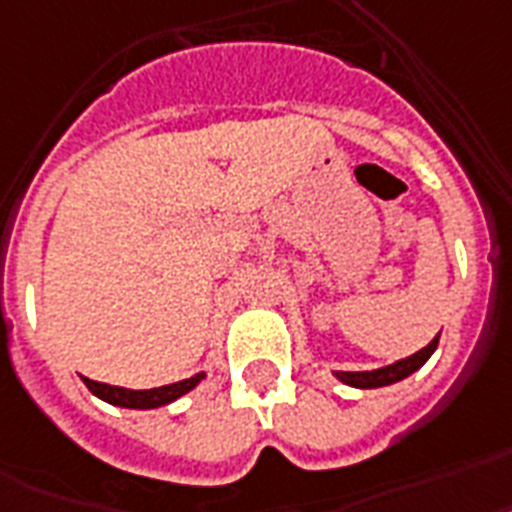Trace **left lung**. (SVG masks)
I'll list each match as a JSON object with an SVG mask.
<instances>
[{
	"mask_svg": "<svg viewBox=\"0 0 512 512\" xmlns=\"http://www.w3.org/2000/svg\"><path fill=\"white\" fill-rule=\"evenodd\" d=\"M436 344H439V336H434L431 344H426L423 350L405 357V360H397L394 365H386V368H378V371H357V373L336 371V378L344 381V384L357 386V389H378V386H389L394 384V381H402V378H407L410 373L418 371V368H421L431 355H434Z\"/></svg>",
	"mask_w": 512,
	"mask_h": 512,
	"instance_id": "8db88e82",
	"label": "left lung"
}]
</instances>
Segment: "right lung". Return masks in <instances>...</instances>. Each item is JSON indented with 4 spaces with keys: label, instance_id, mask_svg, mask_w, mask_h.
I'll use <instances>...</instances> for the list:
<instances>
[{
    "label": "right lung",
    "instance_id": "1",
    "mask_svg": "<svg viewBox=\"0 0 512 512\" xmlns=\"http://www.w3.org/2000/svg\"><path fill=\"white\" fill-rule=\"evenodd\" d=\"M83 384L89 386L91 394H97L99 400L110 402V405L118 407H134V410H149V407L168 405V402L184 397L186 392H191L194 386L205 378V373H197V376L184 378V381H176V384L160 386V389H144V392H134V389H123V386H110L99 384V381H91V378L81 376Z\"/></svg>",
    "mask_w": 512,
    "mask_h": 512
}]
</instances>
